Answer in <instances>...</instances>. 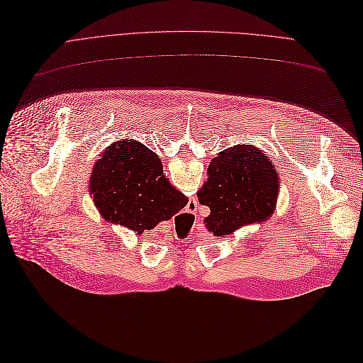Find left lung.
Returning a JSON list of instances; mask_svg holds the SVG:
<instances>
[{
	"label": "left lung",
	"instance_id": "1",
	"mask_svg": "<svg viewBox=\"0 0 363 363\" xmlns=\"http://www.w3.org/2000/svg\"><path fill=\"white\" fill-rule=\"evenodd\" d=\"M207 182L196 192L211 208L204 219L215 236L263 223L274 213L279 195V175L271 159L255 145H235L212 159Z\"/></svg>",
	"mask_w": 363,
	"mask_h": 363
}]
</instances>
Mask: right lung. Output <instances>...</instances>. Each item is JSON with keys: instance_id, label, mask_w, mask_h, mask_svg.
I'll return each instance as SVG.
<instances>
[{"instance_id": "obj_1", "label": "right lung", "mask_w": 363, "mask_h": 363, "mask_svg": "<svg viewBox=\"0 0 363 363\" xmlns=\"http://www.w3.org/2000/svg\"><path fill=\"white\" fill-rule=\"evenodd\" d=\"M89 183L106 221L139 235L168 221L188 204V199L164 179L156 152L133 139L118 140L104 150Z\"/></svg>"}]
</instances>
